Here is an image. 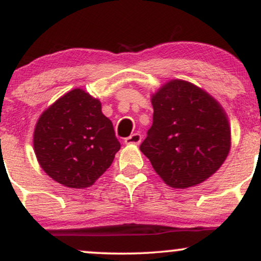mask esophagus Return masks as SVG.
<instances>
[{
    "label": "esophagus",
    "mask_w": 261,
    "mask_h": 261,
    "mask_svg": "<svg viewBox=\"0 0 261 261\" xmlns=\"http://www.w3.org/2000/svg\"><path fill=\"white\" fill-rule=\"evenodd\" d=\"M141 135L140 134H133L131 136H128L125 139L124 142L126 143V145H139V143L141 142Z\"/></svg>",
    "instance_id": "1"
}]
</instances>
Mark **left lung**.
I'll use <instances>...</instances> for the list:
<instances>
[{
	"mask_svg": "<svg viewBox=\"0 0 261 261\" xmlns=\"http://www.w3.org/2000/svg\"><path fill=\"white\" fill-rule=\"evenodd\" d=\"M151 103L153 124L140 149L162 180L187 189L215 174L230 149V126L221 104L182 80L162 86Z\"/></svg>",
	"mask_w": 261,
	"mask_h": 261,
	"instance_id": "8db88e82",
	"label": "left lung"
}]
</instances>
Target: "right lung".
<instances>
[{
	"mask_svg": "<svg viewBox=\"0 0 261 261\" xmlns=\"http://www.w3.org/2000/svg\"><path fill=\"white\" fill-rule=\"evenodd\" d=\"M33 145L44 172L72 189L92 187L120 149L100 100L81 88L67 92L44 110Z\"/></svg>",
	"mask_w": 261,
	"mask_h": 261,
	"instance_id": "right-lung-1",
	"label": "right lung"
}]
</instances>
